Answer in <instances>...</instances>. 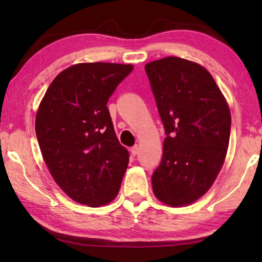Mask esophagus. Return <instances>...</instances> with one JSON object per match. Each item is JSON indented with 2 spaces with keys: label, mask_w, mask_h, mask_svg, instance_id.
Wrapping results in <instances>:
<instances>
[{
  "label": "esophagus",
  "mask_w": 262,
  "mask_h": 262,
  "mask_svg": "<svg viewBox=\"0 0 262 262\" xmlns=\"http://www.w3.org/2000/svg\"><path fill=\"white\" fill-rule=\"evenodd\" d=\"M129 151H130V154H132V156H136V155H137V154H139V148H137V147H136V145H135V147H133V148H130V150H129Z\"/></svg>",
  "instance_id": "34e87169"
}]
</instances>
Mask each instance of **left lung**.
<instances>
[{
  "label": "left lung",
  "instance_id": "8db88e82",
  "mask_svg": "<svg viewBox=\"0 0 262 262\" xmlns=\"http://www.w3.org/2000/svg\"><path fill=\"white\" fill-rule=\"evenodd\" d=\"M166 137L154 172L155 196L184 207L214 184L229 147L231 113L211 74L196 62L167 56L145 64Z\"/></svg>",
  "mask_w": 262,
  "mask_h": 262
}]
</instances>
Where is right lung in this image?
I'll use <instances>...</instances> for the list:
<instances>
[{
  "instance_id": "obj_1",
  "label": "right lung",
  "mask_w": 262,
  "mask_h": 262,
  "mask_svg": "<svg viewBox=\"0 0 262 262\" xmlns=\"http://www.w3.org/2000/svg\"><path fill=\"white\" fill-rule=\"evenodd\" d=\"M133 64L86 62L53 79L35 115L42 158L59 187L81 205L101 207L119 193L129 152L119 143L108 98Z\"/></svg>"
}]
</instances>
